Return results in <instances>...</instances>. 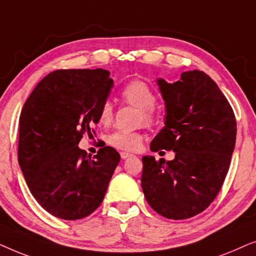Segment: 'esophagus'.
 Listing matches in <instances>:
<instances>
[{
  "label": "esophagus",
  "instance_id": "obj_1",
  "mask_svg": "<svg viewBox=\"0 0 256 256\" xmlns=\"http://www.w3.org/2000/svg\"><path fill=\"white\" fill-rule=\"evenodd\" d=\"M120 156H121V158H122V160H126V158H128V157H130V156H132V154L122 152L120 154Z\"/></svg>",
  "mask_w": 256,
  "mask_h": 256
}]
</instances>
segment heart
I'll list each match as a JSON object with an SVG mask.
<instances>
[{"instance_id": "1", "label": "heart", "mask_w": 256, "mask_h": 256, "mask_svg": "<svg viewBox=\"0 0 256 256\" xmlns=\"http://www.w3.org/2000/svg\"><path fill=\"white\" fill-rule=\"evenodd\" d=\"M121 96L126 102L141 110V118L146 124L154 120L152 107L156 104V96L148 84L142 80H132L121 90ZM113 120V106L110 101H104L99 110V121L102 124H110ZM143 136L140 132L116 130L108 136V143L118 150L135 152L142 144Z\"/></svg>"}]
</instances>
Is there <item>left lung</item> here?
Masks as SVG:
<instances>
[{
  "label": "left lung",
  "mask_w": 256,
  "mask_h": 256,
  "mask_svg": "<svg viewBox=\"0 0 256 256\" xmlns=\"http://www.w3.org/2000/svg\"><path fill=\"white\" fill-rule=\"evenodd\" d=\"M156 82L166 118L150 150H174L176 155L166 162L143 157L142 190L158 214L188 219L204 211L222 186L236 146V116L218 85L202 71L183 72L172 84L162 78Z\"/></svg>",
  "instance_id": "left-lung-1"
}]
</instances>
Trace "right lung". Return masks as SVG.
<instances>
[{
	"instance_id": "add662e5",
	"label": "right lung",
	"mask_w": 256,
	"mask_h": 256,
	"mask_svg": "<svg viewBox=\"0 0 256 256\" xmlns=\"http://www.w3.org/2000/svg\"><path fill=\"white\" fill-rule=\"evenodd\" d=\"M114 82L107 70H58L40 80L20 116L18 164L34 198L64 220L99 208L120 155L102 146L93 158L79 148L93 138Z\"/></svg>"
}]
</instances>
